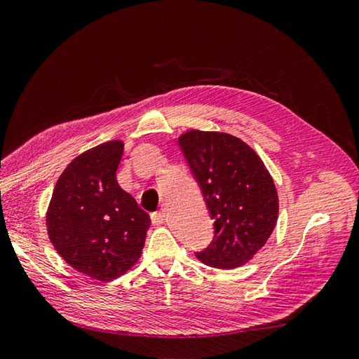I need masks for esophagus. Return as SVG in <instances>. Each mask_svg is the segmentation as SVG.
I'll list each match as a JSON object with an SVG mask.
<instances>
[{"mask_svg":"<svg viewBox=\"0 0 359 359\" xmlns=\"http://www.w3.org/2000/svg\"><path fill=\"white\" fill-rule=\"evenodd\" d=\"M151 219H152V223H154L155 226L163 224V221H165V213H163V212H154V213L151 215Z\"/></svg>","mask_w":359,"mask_h":359,"instance_id":"1","label":"esophagus"}]
</instances>
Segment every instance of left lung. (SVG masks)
Here are the masks:
<instances>
[{"label": "left lung", "instance_id": "8db88e82", "mask_svg": "<svg viewBox=\"0 0 359 359\" xmlns=\"http://www.w3.org/2000/svg\"><path fill=\"white\" fill-rule=\"evenodd\" d=\"M179 146L201 187L215 236L202 264L236 269L254 257L275 229L279 202L275 182L254 149L223 132L190 130Z\"/></svg>", "mask_w": 359, "mask_h": 359}]
</instances>
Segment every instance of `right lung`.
I'll return each instance as SVG.
<instances>
[{
	"mask_svg": "<svg viewBox=\"0 0 359 359\" xmlns=\"http://www.w3.org/2000/svg\"><path fill=\"white\" fill-rule=\"evenodd\" d=\"M122 154L123 142L114 140L78 155L57 179L47 210L57 254L97 281L119 278L138 262L151 226L116 180Z\"/></svg>",
	"mask_w": 359,
	"mask_h": 359,
	"instance_id": "obj_1",
	"label": "right lung"
}]
</instances>
